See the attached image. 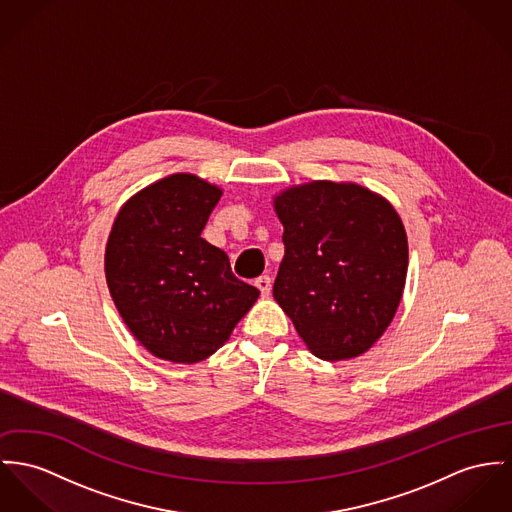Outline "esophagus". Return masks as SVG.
Masks as SVG:
<instances>
[{
	"label": "esophagus",
	"instance_id": "1",
	"mask_svg": "<svg viewBox=\"0 0 512 512\" xmlns=\"http://www.w3.org/2000/svg\"><path fill=\"white\" fill-rule=\"evenodd\" d=\"M255 286L261 290V294H263V298H267L269 294H271V276L263 275L259 276L257 280H255Z\"/></svg>",
	"mask_w": 512,
	"mask_h": 512
}]
</instances>
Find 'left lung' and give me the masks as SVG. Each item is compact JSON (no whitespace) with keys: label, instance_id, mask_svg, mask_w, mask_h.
<instances>
[{"label":"left lung","instance_id":"obj_1","mask_svg":"<svg viewBox=\"0 0 512 512\" xmlns=\"http://www.w3.org/2000/svg\"><path fill=\"white\" fill-rule=\"evenodd\" d=\"M284 257L273 296L321 360L366 353L405 288L407 234L390 200L356 183L312 181L273 198Z\"/></svg>","mask_w":512,"mask_h":512}]
</instances>
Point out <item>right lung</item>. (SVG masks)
<instances>
[{
	"label": "right lung",
	"instance_id": "add662e5",
	"mask_svg": "<svg viewBox=\"0 0 512 512\" xmlns=\"http://www.w3.org/2000/svg\"><path fill=\"white\" fill-rule=\"evenodd\" d=\"M220 197L218 185L173 173L128 198L113 222L111 298L136 341L161 360L193 364L216 353L259 298L228 255L200 237Z\"/></svg>",
	"mask_w": 512,
	"mask_h": 512
}]
</instances>
